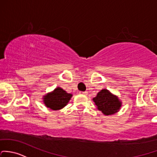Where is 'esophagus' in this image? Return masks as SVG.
<instances>
[{
  "instance_id": "esophagus-1",
  "label": "esophagus",
  "mask_w": 157,
  "mask_h": 157,
  "mask_svg": "<svg viewBox=\"0 0 157 157\" xmlns=\"http://www.w3.org/2000/svg\"><path fill=\"white\" fill-rule=\"evenodd\" d=\"M80 95H86L87 94H88V92H87L86 91V92H80Z\"/></svg>"
}]
</instances>
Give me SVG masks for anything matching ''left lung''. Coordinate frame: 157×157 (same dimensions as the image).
Returning a JSON list of instances; mask_svg holds the SVG:
<instances>
[{
    "instance_id": "obj_1",
    "label": "left lung",
    "mask_w": 157,
    "mask_h": 157,
    "mask_svg": "<svg viewBox=\"0 0 157 157\" xmlns=\"http://www.w3.org/2000/svg\"><path fill=\"white\" fill-rule=\"evenodd\" d=\"M92 101L96 105L97 109L106 116L116 113L122 106V101L118 97L106 89H103L98 92Z\"/></svg>"
}]
</instances>
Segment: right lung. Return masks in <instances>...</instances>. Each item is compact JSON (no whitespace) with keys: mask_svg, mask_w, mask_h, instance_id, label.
Returning <instances> with one entry per match:
<instances>
[{"mask_svg":"<svg viewBox=\"0 0 157 157\" xmlns=\"http://www.w3.org/2000/svg\"><path fill=\"white\" fill-rule=\"evenodd\" d=\"M72 95L61 87H57L53 91L46 94L43 97V101L47 108L53 110H61L67 105Z\"/></svg>","mask_w":157,"mask_h":157,"instance_id":"obj_1","label":"right lung"}]
</instances>
